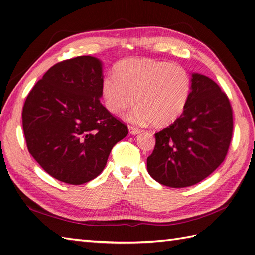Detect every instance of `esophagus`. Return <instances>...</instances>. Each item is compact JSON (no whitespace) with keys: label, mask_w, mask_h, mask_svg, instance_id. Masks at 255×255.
I'll return each mask as SVG.
<instances>
[{"label":"esophagus","mask_w":255,"mask_h":255,"mask_svg":"<svg viewBox=\"0 0 255 255\" xmlns=\"http://www.w3.org/2000/svg\"><path fill=\"white\" fill-rule=\"evenodd\" d=\"M128 132H129V134L136 135V134H139L140 133V129L138 128H136V127H134V126H128Z\"/></svg>","instance_id":"obj_1"}]
</instances>
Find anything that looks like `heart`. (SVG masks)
Segmentation results:
<instances>
[{
  "mask_svg": "<svg viewBox=\"0 0 255 255\" xmlns=\"http://www.w3.org/2000/svg\"><path fill=\"white\" fill-rule=\"evenodd\" d=\"M106 109L120 114L136 105L128 118L150 121L163 128L172 125L184 113L191 92V78L184 68L152 58H127L115 68V75L102 81Z\"/></svg>",
  "mask_w": 255,
  "mask_h": 255,
  "instance_id": "1",
  "label": "heart"
}]
</instances>
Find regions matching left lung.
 Masks as SVG:
<instances>
[{
	"instance_id": "obj_1",
	"label": "left lung",
	"mask_w": 255,
	"mask_h": 255,
	"mask_svg": "<svg viewBox=\"0 0 255 255\" xmlns=\"http://www.w3.org/2000/svg\"><path fill=\"white\" fill-rule=\"evenodd\" d=\"M232 133L233 113L227 95L212 79L192 73L186 109L155 134V146L146 159L148 172L172 188L201 182L225 160Z\"/></svg>"
}]
</instances>
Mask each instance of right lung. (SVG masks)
<instances>
[{"label": "right lung", "mask_w": 255, "mask_h": 255, "mask_svg": "<svg viewBox=\"0 0 255 255\" xmlns=\"http://www.w3.org/2000/svg\"><path fill=\"white\" fill-rule=\"evenodd\" d=\"M102 81V61L79 56L51 67L25 100L22 126L28 152L60 182L94 180L128 133L100 102Z\"/></svg>", "instance_id": "right-lung-1"}]
</instances>
